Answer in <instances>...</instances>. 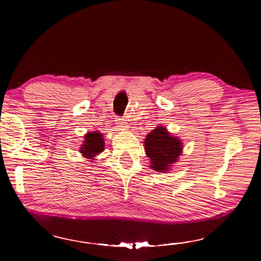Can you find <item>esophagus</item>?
Instances as JSON below:
<instances>
[{
    "mask_svg": "<svg viewBox=\"0 0 261 261\" xmlns=\"http://www.w3.org/2000/svg\"><path fill=\"white\" fill-rule=\"evenodd\" d=\"M117 124H118V127H120V129H122V130H124L127 127V123L124 121V118H118Z\"/></svg>",
    "mask_w": 261,
    "mask_h": 261,
    "instance_id": "1",
    "label": "esophagus"
}]
</instances>
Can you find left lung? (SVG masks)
<instances>
[{
  "label": "left lung",
  "mask_w": 261,
  "mask_h": 261,
  "mask_svg": "<svg viewBox=\"0 0 261 261\" xmlns=\"http://www.w3.org/2000/svg\"><path fill=\"white\" fill-rule=\"evenodd\" d=\"M145 151L151 160V168L159 173H166L177 162L183 145L177 137L171 136L165 126H156L145 138Z\"/></svg>",
  "instance_id": "obj_1"
}]
</instances>
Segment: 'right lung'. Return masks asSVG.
<instances>
[{"label": "right lung", "instance_id": "add662e5", "mask_svg": "<svg viewBox=\"0 0 261 261\" xmlns=\"http://www.w3.org/2000/svg\"><path fill=\"white\" fill-rule=\"evenodd\" d=\"M85 137V140H84V144L81 147V152L84 158L91 159L93 160L95 155H98L101 152H103L105 149V139L102 134H100L99 131H92L87 132V134L84 136Z\"/></svg>", "mask_w": 261, "mask_h": 261}]
</instances>
